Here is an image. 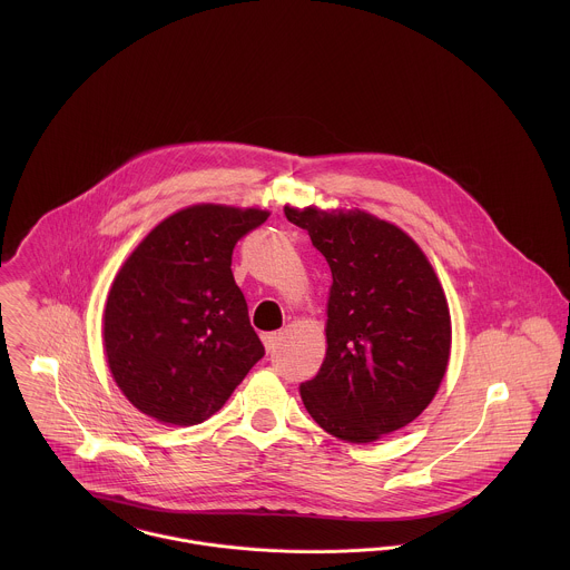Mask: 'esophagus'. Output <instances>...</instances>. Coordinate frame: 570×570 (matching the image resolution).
<instances>
[{
	"label": "esophagus",
	"mask_w": 570,
	"mask_h": 570,
	"mask_svg": "<svg viewBox=\"0 0 570 570\" xmlns=\"http://www.w3.org/2000/svg\"><path fill=\"white\" fill-rule=\"evenodd\" d=\"M261 340H263V344H265V348H267V353H269V351H274V346H276V340H278V333H276V331H269V333H263V335H261Z\"/></svg>",
	"instance_id": "34e87169"
}]
</instances>
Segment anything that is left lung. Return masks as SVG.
Instances as JSON below:
<instances>
[{"label": "left lung", "mask_w": 570, "mask_h": 570, "mask_svg": "<svg viewBox=\"0 0 570 570\" xmlns=\"http://www.w3.org/2000/svg\"><path fill=\"white\" fill-rule=\"evenodd\" d=\"M331 267L326 355L301 397L328 434L368 443L414 421L439 391L452 325L421 247L366 213L285 208Z\"/></svg>", "instance_id": "1"}]
</instances>
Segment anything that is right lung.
<instances>
[{"label": "right lung", "mask_w": 570, "mask_h": 570, "mask_svg": "<svg viewBox=\"0 0 570 570\" xmlns=\"http://www.w3.org/2000/svg\"><path fill=\"white\" fill-rule=\"evenodd\" d=\"M267 215L190 206L125 261L107 296L102 337L118 389L145 414L202 423L265 355L230 265L237 242Z\"/></svg>", "instance_id": "add662e5"}]
</instances>
